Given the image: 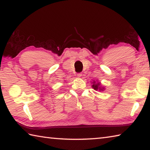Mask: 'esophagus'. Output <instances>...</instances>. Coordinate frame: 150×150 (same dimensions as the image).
<instances>
[{
  "label": "esophagus",
  "instance_id": "1",
  "mask_svg": "<svg viewBox=\"0 0 150 150\" xmlns=\"http://www.w3.org/2000/svg\"><path fill=\"white\" fill-rule=\"evenodd\" d=\"M77 76H78V77H81L82 76V73H78L77 74Z\"/></svg>",
  "mask_w": 150,
  "mask_h": 150
}]
</instances>
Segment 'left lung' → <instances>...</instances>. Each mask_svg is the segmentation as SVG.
<instances>
[{
	"mask_svg": "<svg viewBox=\"0 0 150 150\" xmlns=\"http://www.w3.org/2000/svg\"><path fill=\"white\" fill-rule=\"evenodd\" d=\"M100 83H98V84H96V82H94V84H93V85H92V87H93V88H94V89L96 90H98V89H100L99 90H103V89H104V88H100Z\"/></svg>",
	"mask_w": 150,
	"mask_h": 150,
	"instance_id": "8db88e82",
	"label": "left lung"
}]
</instances>
